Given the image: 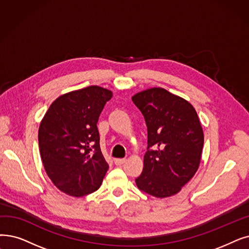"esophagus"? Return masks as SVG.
<instances>
[{"label":"esophagus","mask_w":249,"mask_h":249,"mask_svg":"<svg viewBox=\"0 0 249 249\" xmlns=\"http://www.w3.org/2000/svg\"><path fill=\"white\" fill-rule=\"evenodd\" d=\"M114 161H115V165L116 166H121V165H123L125 163L126 159H116Z\"/></svg>","instance_id":"esophagus-1"}]
</instances>
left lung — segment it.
Listing matches in <instances>:
<instances>
[{"label": "left lung", "instance_id": "8db88e82", "mask_svg": "<svg viewBox=\"0 0 249 249\" xmlns=\"http://www.w3.org/2000/svg\"><path fill=\"white\" fill-rule=\"evenodd\" d=\"M132 101L144 116L147 148L137 187L149 196H175L198 170L203 130L193 106L161 88L135 93Z\"/></svg>", "mask_w": 249, "mask_h": 249}]
</instances>
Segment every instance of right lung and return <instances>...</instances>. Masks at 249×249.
Returning <instances> with one entry per match:
<instances>
[{
    "label": "right lung",
    "instance_id": "add662e5",
    "mask_svg": "<svg viewBox=\"0 0 249 249\" xmlns=\"http://www.w3.org/2000/svg\"><path fill=\"white\" fill-rule=\"evenodd\" d=\"M112 96L111 90L98 85L64 93L52 103L39 124L42 165L53 185L70 196L98 190L109 169L96 123Z\"/></svg>",
    "mask_w": 249,
    "mask_h": 249
}]
</instances>
